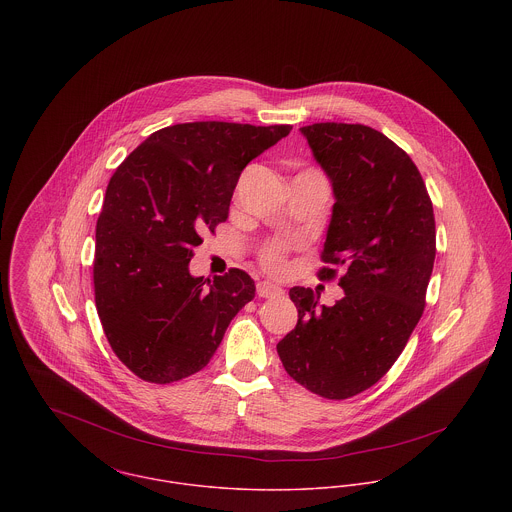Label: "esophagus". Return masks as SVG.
<instances>
[{
  "label": "esophagus",
  "instance_id": "1",
  "mask_svg": "<svg viewBox=\"0 0 512 512\" xmlns=\"http://www.w3.org/2000/svg\"><path fill=\"white\" fill-rule=\"evenodd\" d=\"M256 293L260 295V297H276V295H282L284 290L280 288V286H276V284H272V282H258V286H256Z\"/></svg>",
  "mask_w": 512,
  "mask_h": 512
}]
</instances>
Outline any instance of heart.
<instances>
[{"mask_svg":"<svg viewBox=\"0 0 512 512\" xmlns=\"http://www.w3.org/2000/svg\"><path fill=\"white\" fill-rule=\"evenodd\" d=\"M292 242L288 240H268L260 246V262L270 272H282L286 268V254Z\"/></svg>","mask_w":512,"mask_h":512,"instance_id":"obj_1","label":"heart"}]
</instances>
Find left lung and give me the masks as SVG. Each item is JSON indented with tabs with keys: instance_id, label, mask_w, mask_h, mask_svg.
I'll return each mask as SVG.
<instances>
[{
	"instance_id": "1",
	"label": "left lung",
	"mask_w": 512,
	"mask_h": 512,
	"mask_svg": "<svg viewBox=\"0 0 512 512\" xmlns=\"http://www.w3.org/2000/svg\"><path fill=\"white\" fill-rule=\"evenodd\" d=\"M317 163L333 183V217L319 280L345 297L319 305L309 288L290 290L297 325L278 355L295 382L329 400L376 384L396 363L424 307L436 260V219L410 155L363 124L303 126Z\"/></svg>"
}]
</instances>
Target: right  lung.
Segmentation results:
<instances>
[{
	"label": "right lung",
	"instance_id": "1",
	"mask_svg": "<svg viewBox=\"0 0 512 512\" xmlns=\"http://www.w3.org/2000/svg\"><path fill=\"white\" fill-rule=\"evenodd\" d=\"M292 126L189 122L153 132L114 171L96 222L94 299L116 357L169 384L209 365L254 280L193 278L203 234L228 219L242 169Z\"/></svg>",
	"mask_w": 512,
	"mask_h": 512
}]
</instances>
